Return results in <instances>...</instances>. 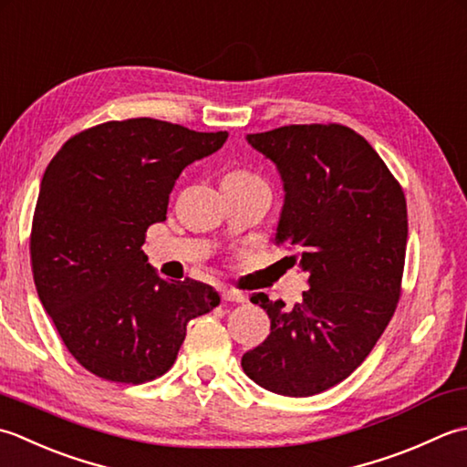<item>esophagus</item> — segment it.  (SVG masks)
<instances>
[{"label": "esophagus", "instance_id": "34e87169", "mask_svg": "<svg viewBox=\"0 0 467 467\" xmlns=\"http://www.w3.org/2000/svg\"><path fill=\"white\" fill-rule=\"evenodd\" d=\"M222 298L223 302H232V304H242L245 302V296L242 292H235V290H223L222 292Z\"/></svg>", "mask_w": 467, "mask_h": 467}]
</instances>
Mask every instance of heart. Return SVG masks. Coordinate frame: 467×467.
<instances>
[{
  "label": "heart",
  "instance_id": "1",
  "mask_svg": "<svg viewBox=\"0 0 467 467\" xmlns=\"http://www.w3.org/2000/svg\"><path fill=\"white\" fill-rule=\"evenodd\" d=\"M225 177H234V179H258V177H254L252 173H247V171H232V173H227Z\"/></svg>",
  "mask_w": 467,
  "mask_h": 467
}]
</instances>
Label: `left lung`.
<instances>
[{
	"instance_id": "8db88e82",
	"label": "left lung",
	"mask_w": 467,
	"mask_h": 467,
	"mask_svg": "<svg viewBox=\"0 0 467 467\" xmlns=\"http://www.w3.org/2000/svg\"><path fill=\"white\" fill-rule=\"evenodd\" d=\"M284 183L275 244L308 272L302 302L288 308L264 292L270 335L242 357L245 375L272 393L310 397L363 363L393 318L407 247L399 181L365 137L337 122L288 125L247 135Z\"/></svg>"
}]
</instances>
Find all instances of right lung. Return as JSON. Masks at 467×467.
<instances>
[{"mask_svg": "<svg viewBox=\"0 0 467 467\" xmlns=\"http://www.w3.org/2000/svg\"><path fill=\"white\" fill-rule=\"evenodd\" d=\"M225 139L147 117L109 120L66 140L47 165L30 235L34 282L92 375L129 385L165 375L187 322L220 304L207 284L161 278L140 247L149 225L167 220L181 171Z\"/></svg>", "mask_w": 467, "mask_h": 467, "instance_id": "1", "label": "right lung"}]
</instances>
